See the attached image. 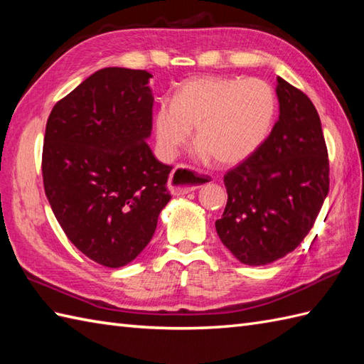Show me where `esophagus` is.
<instances>
[{
    "label": "esophagus",
    "mask_w": 364,
    "mask_h": 364,
    "mask_svg": "<svg viewBox=\"0 0 364 364\" xmlns=\"http://www.w3.org/2000/svg\"><path fill=\"white\" fill-rule=\"evenodd\" d=\"M206 178L196 173L186 166H176L168 176V189L173 196H186L189 192L202 188Z\"/></svg>",
    "instance_id": "obj_1"
}]
</instances>
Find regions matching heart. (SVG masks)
Returning a JSON list of instances; mask_svg holds the SVG:
<instances>
[{"label": "heart", "mask_w": 364, "mask_h": 364, "mask_svg": "<svg viewBox=\"0 0 364 364\" xmlns=\"http://www.w3.org/2000/svg\"><path fill=\"white\" fill-rule=\"evenodd\" d=\"M277 115L274 87L261 78L198 76L184 81L173 102H162L154 114V136L164 158H173L189 142L191 129L203 156L219 166L242 164L272 131Z\"/></svg>", "instance_id": "heart-1"}]
</instances>
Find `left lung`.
Wrapping results in <instances>:
<instances>
[{
  "instance_id": "obj_1",
  "label": "left lung",
  "mask_w": 364,
  "mask_h": 364,
  "mask_svg": "<svg viewBox=\"0 0 364 364\" xmlns=\"http://www.w3.org/2000/svg\"><path fill=\"white\" fill-rule=\"evenodd\" d=\"M280 117L250 159L223 176L227 206L215 220L222 244L247 266H264L297 249L328 194L330 166L319 114L278 76Z\"/></svg>"
}]
</instances>
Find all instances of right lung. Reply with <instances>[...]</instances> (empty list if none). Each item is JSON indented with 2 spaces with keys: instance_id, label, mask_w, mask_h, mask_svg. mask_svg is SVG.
<instances>
[{
  "instance_id": "obj_1",
  "label": "right lung",
  "mask_w": 364,
  "mask_h": 364,
  "mask_svg": "<svg viewBox=\"0 0 364 364\" xmlns=\"http://www.w3.org/2000/svg\"><path fill=\"white\" fill-rule=\"evenodd\" d=\"M150 78L103 68L59 100L46 122V198L70 242L106 267L125 266L145 249L172 198V167L145 141L153 127Z\"/></svg>"
}]
</instances>
